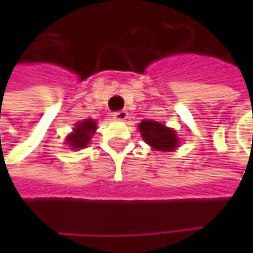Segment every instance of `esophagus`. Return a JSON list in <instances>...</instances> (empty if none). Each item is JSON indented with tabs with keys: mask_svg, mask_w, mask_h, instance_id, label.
I'll list each match as a JSON object with an SVG mask.
<instances>
[{
	"mask_svg": "<svg viewBox=\"0 0 253 253\" xmlns=\"http://www.w3.org/2000/svg\"><path fill=\"white\" fill-rule=\"evenodd\" d=\"M112 116L115 118L116 121H125V119H127L128 114H127V111H116V112L112 114Z\"/></svg>",
	"mask_w": 253,
	"mask_h": 253,
	"instance_id": "34e87169",
	"label": "esophagus"
}]
</instances>
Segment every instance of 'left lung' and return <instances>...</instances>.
<instances>
[{"instance_id": "obj_1", "label": "left lung", "mask_w": 253, "mask_h": 253, "mask_svg": "<svg viewBox=\"0 0 253 253\" xmlns=\"http://www.w3.org/2000/svg\"><path fill=\"white\" fill-rule=\"evenodd\" d=\"M139 131L142 134L143 141L153 149L170 152L177 148L179 139L176 137V132L159 122L143 121L139 125Z\"/></svg>"}]
</instances>
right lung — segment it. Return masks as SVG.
Instances as JSON below:
<instances>
[{"label": "right lung", "instance_id": "obj_1", "mask_svg": "<svg viewBox=\"0 0 253 253\" xmlns=\"http://www.w3.org/2000/svg\"><path fill=\"white\" fill-rule=\"evenodd\" d=\"M96 130V122L90 119H85L81 123L76 125L74 132L67 137V143L72 146V149H83L90 141V135Z\"/></svg>", "mask_w": 253, "mask_h": 253}]
</instances>
